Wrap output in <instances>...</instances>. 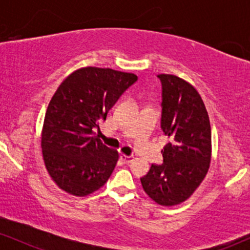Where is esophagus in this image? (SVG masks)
Instances as JSON below:
<instances>
[{"instance_id": "1", "label": "esophagus", "mask_w": 250, "mask_h": 250, "mask_svg": "<svg viewBox=\"0 0 250 250\" xmlns=\"http://www.w3.org/2000/svg\"><path fill=\"white\" fill-rule=\"evenodd\" d=\"M134 159L135 157L134 156H131V155H121V160L125 163H130V162H133L134 161Z\"/></svg>"}]
</instances>
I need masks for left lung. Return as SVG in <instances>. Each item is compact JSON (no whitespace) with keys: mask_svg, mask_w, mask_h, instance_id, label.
Wrapping results in <instances>:
<instances>
[{"mask_svg":"<svg viewBox=\"0 0 250 250\" xmlns=\"http://www.w3.org/2000/svg\"><path fill=\"white\" fill-rule=\"evenodd\" d=\"M162 83L161 128L170 140L162 165H151L141 179L143 190L157 205L170 207L193 195L208 173L211 129L205 103L190 83L169 74Z\"/></svg>","mask_w":250,"mask_h":250,"instance_id":"left-lung-1","label":"left lung"}]
</instances>
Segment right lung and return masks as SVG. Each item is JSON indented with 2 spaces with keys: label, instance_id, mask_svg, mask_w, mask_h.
<instances>
[{
  "label": "right lung",
  "instance_id": "add662e5",
  "mask_svg": "<svg viewBox=\"0 0 250 250\" xmlns=\"http://www.w3.org/2000/svg\"><path fill=\"white\" fill-rule=\"evenodd\" d=\"M136 80L135 74L110 68H80L51 97L42 128V155L50 177L65 193L87 196L110 177L119 153L94 136V129H100Z\"/></svg>",
  "mask_w": 250,
  "mask_h": 250
}]
</instances>
